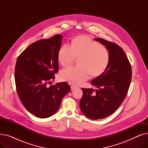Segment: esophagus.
<instances>
[{
	"mask_svg": "<svg viewBox=\"0 0 148 148\" xmlns=\"http://www.w3.org/2000/svg\"><path fill=\"white\" fill-rule=\"evenodd\" d=\"M76 88H77V87H75V86H71V90H74V89H76Z\"/></svg>",
	"mask_w": 148,
	"mask_h": 148,
	"instance_id": "1",
	"label": "esophagus"
}]
</instances>
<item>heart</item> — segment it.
Here are the masks:
<instances>
[{
    "label": "heart",
    "instance_id": "b5f03b06",
    "mask_svg": "<svg viewBox=\"0 0 148 148\" xmlns=\"http://www.w3.org/2000/svg\"><path fill=\"white\" fill-rule=\"evenodd\" d=\"M79 58V66H69L60 73V79L69 83L79 85L93 77L102 75L110 62V53L105 47L93 41L89 37H75L71 45L64 44L59 50L58 58L62 66L72 64Z\"/></svg>",
    "mask_w": 148,
    "mask_h": 148
}]
</instances>
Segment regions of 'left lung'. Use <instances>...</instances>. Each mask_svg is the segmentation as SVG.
<instances>
[{
	"label": "left lung",
	"instance_id": "left-lung-1",
	"mask_svg": "<svg viewBox=\"0 0 148 148\" xmlns=\"http://www.w3.org/2000/svg\"><path fill=\"white\" fill-rule=\"evenodd\" d=\"M95 40L106 46L110 62L106 71L92 80L96 90L82 88L81 111L93 120L105 118L118 109L127 94L132 75L130 63L121 47L102 38Z\"/></svg>",
	"mask_w": 148,
	"mask_h": 148
}]
</instances>
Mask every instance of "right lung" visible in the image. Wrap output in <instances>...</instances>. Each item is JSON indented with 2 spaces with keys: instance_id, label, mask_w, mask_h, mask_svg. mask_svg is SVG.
I'll return each mask as SVG.
<instances>
[{
  "instance_id": "1",
  "label": "right lung",
  "mask_w": 148,
  "mask_h": 148,
  "mask_svg": "<svg viewBox=\"0 0 148 148\" xmlns=\"http://www.w3.org/2000/svg\"><path fill=\"white\" fill-rule=\"evenodd\" d=\"M62 36L38 40L18 57L15 82L18 97L26 110L40 118L55 113L62 98L71 90L66 82L47 86L58 72V52Z\"/></svg>"
}]
</instances>
